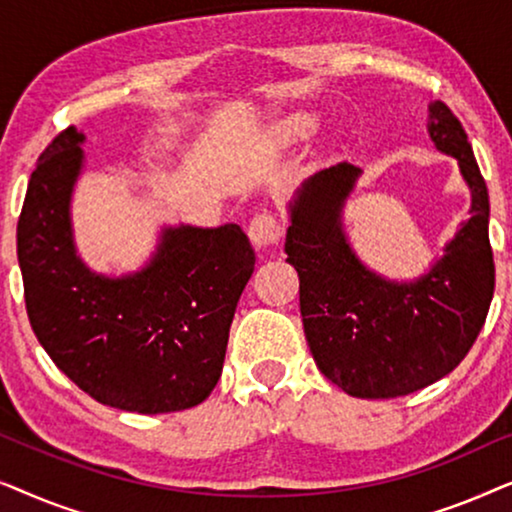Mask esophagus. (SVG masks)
Returning a JSON list of instances; mask_svg holds the SVG:
<instances>
[{
	"label": "esophagus",
	"mask_w": 512,
	"mask_h": 512,
	"mask_svg": "<svg viewBox=\"0 0 512 512\" xmlns=\"http://www.w3.org/2000/svg\"><path fill=\"white\" fill-rule=\"evenodd\" d=\"M247 233H249L251 244H254V247H258V249H263V247H268V244L279 242V237H282L284 228H282V223L277 221L275 214L261 212V214H256L254 219H251Z\"/></svg>",
	"instance_id": "obj_1"
}]
</instances>
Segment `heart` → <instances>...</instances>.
Returning <instances> with one entry per match:
<instances>
[{
  "instance_id": "obj_1",
  "label": "heart",
  "mask_w": 512,
  "mask_h": 512,
  "mask_svg": "<svg viewBox=\"0 0 512 512\" xmlns=\"http://www.w3.org/2000/svg\"><path fill=\"white\" fill-rule=\"evenodd\" d=\"M284 135L291 137V139H300V137H307L310 132L317 128V118L312 114H293L284 121Z\"/></svg>"
}]
</instances>
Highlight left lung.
<instances>
[{
    "mask_svg": "<svg viewBox=\"0 0 512 512\" xmlns=\"http://www.w3.org/2000/svg\"><path fill=\"white\" fill-rule=\"evenodd\" d=\"M426 128L440 153L457 158L471 219L417 279L377 275L349 244L342 209L359 167H326L289 202L284 251L300 279L307 345L321 373L356 398L408 396L450 375L473 347L494 296L489 195L466 130L443 102L429 104Z\"/></svg>",
    "mask_w": 512,
    "mask_h": 512,
    "instance_id": "obj_1",
    "label": "left lung"
}]
</instances>
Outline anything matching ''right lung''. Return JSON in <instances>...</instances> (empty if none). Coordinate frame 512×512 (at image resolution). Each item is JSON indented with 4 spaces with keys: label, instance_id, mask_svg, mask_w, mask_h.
Listing matches in <instances>:
<instances>
[{
    "label": "right lung",
    "instance_id": "1",
    "mask_svg": "<svg viewBox=\"0 0 512 512\" xmlns=\"http://www.w3.org/2000/svg\"><path fill=\"white\" fill-rule=\"evenodd\" d=\"M86 135L46 146L18 219V263L32 331L76 387L109 408L160 415L212 394L237 300L254 272L240 226H165L149 263L109 277L76 254L72 195Z\"/></svg>",
    "mask_w": 512,
    "mask_h": 512
}]
</instances>
